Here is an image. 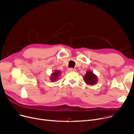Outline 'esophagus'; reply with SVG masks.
Listing matches in <instances>:
<instances>
[{
    "label": "esophagus",
    "instance_id": "obj_1",
    "mask_svg": "<svg viewBox=\"0 0 134 134\" xmlns=\"http://www.w3.org/2000/svg\"><path fill=\"white\" fill-rule=\"evenodd\" d=\"M68 71H75V69L74 68H70L68 69Z\"/></svg>",
    "mask_w": 134,
    "mask_h": 134
}]
</instances>
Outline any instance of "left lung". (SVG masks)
I'll return each mask as SVG.
<instances>
[{"label": "left lung", "mask_w": 134, "mask_h": 134, "mask_svg": "<svg viewBox=\"0 0 134 134\" xmlns=\"http://www.w3.org/2000/svg\"><path fill=\"white\" fill-rule=\"evenodd\" d=\"M84 80L87 84L90 85H94L97 82L96 76L91 71L87 72L86 74L84 76Z\"/></svg>", "instance_id": "left-lung-1"}]
</instances>
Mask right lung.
Returning <instances> with one entry per match:
<instances>
[{
  "label": "right lung",
  "instance_id": "obj_1",
  "mask_svg": "<svg viewBox=\"0 0 134 134\" xmlns=\"http://www.w3.org/2000/svg\"><path fill=\"white\" fill-rule=\"evenodd\" d=\"M60 74V72L59 71H55V72L52 74V76L51 77L50 79L51 80H52V82H53L54 80L56 79V78H58V77L59 76Z\"/></svg>",
  "mask_w": 134,
  "mask_h": 134
}]
</instances>
